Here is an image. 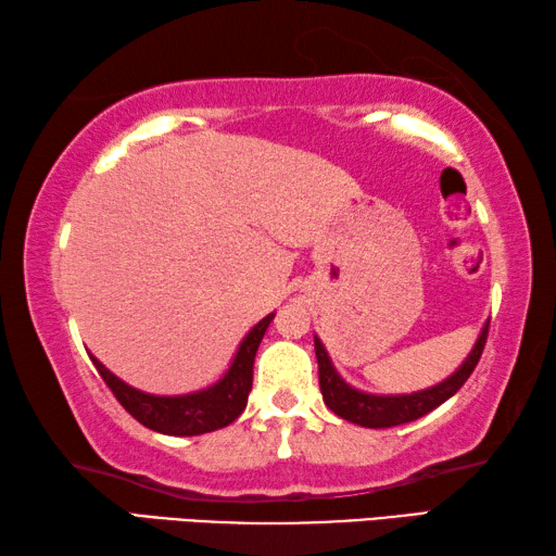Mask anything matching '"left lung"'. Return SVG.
Segmentation results:
<instances>
[{
  "label": "left lung",
  "mask_w": 556,
  "mask_h": 556,
  "mask_svg": "<svg viewBox=\"0 0 556 556\" xmlns=\"http://www.w3.org/2000/svg\"><path fill=\"white\" fill-rule=\"evenodd\" d=\"M485 337H489V325L481 329L479 339L471 349V354L466 356V362L456 368V371L446 378V381L437 383L425 391H417L410 395H371L349 386L342 376L337 374L329 358L325 344L315 337V354L319 366V391H323L325 405L334 415L362 427H371V430H383V427H395L413 422L417 417L432 413L434 407H440L444 401L459 391V388L469 381L476 364L483 354Z\"/></svg>",
  "instance_id": "left-lung-1"
}]
</instances>
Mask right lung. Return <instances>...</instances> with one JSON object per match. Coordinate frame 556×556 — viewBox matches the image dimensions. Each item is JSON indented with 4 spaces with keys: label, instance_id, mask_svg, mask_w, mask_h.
I'll return each mask as SVG.
<instances>
[{
    "label": "right lung",
    "instance_id": "1",
    "mask_svg": "<svg viewBox=\"0 0 556 556\" xmlns=\"http://www.w3.org/2000/svg\"><path fill=\"white\" fill-rule=\"evenodd\" d=\"M276 315H266L261 323L243 337V342L237 349V356L217 383L198 393L188 395H151L141 393L116 378L110 368L102 366L90 354L92 364L104 383L110 386L116 401L129 413L134 420H139L143 427L153 432L173 434V437H194L204 432L222 430V427L231 425L247 407L251 383H253V358H256L258 344L270 319Z\"/></svg>",
    "mask_w": 556,
    "mask_h": 556
}]
</instances>
